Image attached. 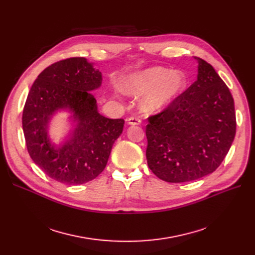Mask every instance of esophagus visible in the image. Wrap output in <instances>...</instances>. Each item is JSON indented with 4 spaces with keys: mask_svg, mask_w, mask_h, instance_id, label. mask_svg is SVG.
I'll use <instances>...</instances> for the list:
<instances>
[{
    "mask_svg": "<svg viewBox=\"0 0 255 255\" xmlns=\"http://www.w3.org/2000/svg\"><path fill=\"white\" fill-rule=\"evenodd\" d=\"M141 123L140 119L136 118V117H131L127 120V124L128 125H139Z\"/></svg>",
    "mask_w": 255,
    "mask_h": 255,
    "instance_id": "1",
    "label": "esophagus"
}]
</instances>
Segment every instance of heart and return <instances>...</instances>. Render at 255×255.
I'll list each match as a JSON object with an SVG mask.
<instances>
[{
	"label": "heart",
	"mask_w": 255,
	"mask_h": 255,
	"mask_svg": "<svg viewBox=\"0 0 255 255\" xmlns=\"http://www.w3.org/2000/svg\"><path fill=\"white\" fill-rule=\"evenodd\" d=\"M187 78L181 71L163 67H150L128 75L124 91L130 95L141 96L139 106L145 114L164 111L185 91Z\"/></svg>",
	"instance_id": "b5f03b06"
}]
</instances>
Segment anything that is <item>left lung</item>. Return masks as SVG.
Masks as SVG:
<instances>
[{
    "label": "left lung",
    "mask_w": 255,
    "mask_h": 255,
    "mask_svg": "<svg viewBox=\"0 0 255 255\" xmlns=\"http://www.w3.org/2000/svg\"><path fill=\"white\" fill-rule=\"evenodd\" d=\"M197 79L165 111L148 119L145 156L153 173L183 183L215 171L236 135L235 102L213 66L194 57Z\"/></svg>",
    "instance_id": "left-lung-1"
}]
</instances>
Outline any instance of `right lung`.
Masks as SVG:
<instances>
[{"instance_id":"obj_1","label":"right lung","mask_w":255,"mask_h":255,"mask_svg":"<svg viewBox=\"0 0 255 255\" xmlns=\"http://www.w3.org/2000/svg\"><path fill=\"white\" fill-rule=\"evenodd\" d=\"M101 84V72L86 58L52 64L34 82L24 104L22 130L32 160L49 178L79 185L97 178L105 168L125 122L99 114L91 92ZM61 111L70 114L72 128L56 144L50 137L49 125Z\"/></svg>"}]
</instances>
